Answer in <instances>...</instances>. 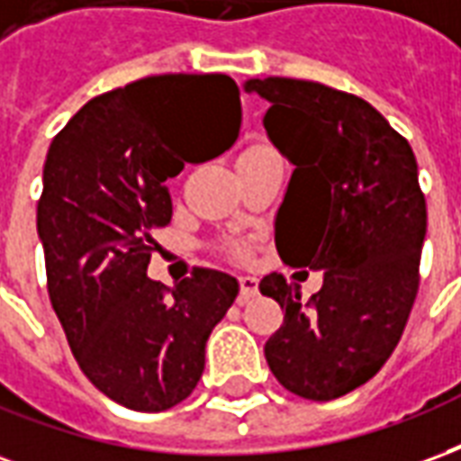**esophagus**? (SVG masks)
I'll return each instance as SVG.
<instances>
[{
    "label": "esophagus",
    "mask_w": 461,
    "mask_h": 461,
    "mask_svg": "<svg viewBox=\"0 0 461 461\" xmlns=\"http://www.w3.org/2000/svg\"><path fill=\"white\" fill-rule=\"evenodd\" d=\"M257 294H259V281L254 276H240V303H247Z\"/></svg>",
    "instance_id": "obj_1"
}]
</instances>
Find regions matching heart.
Instances as JSON below:
<instances>
[{
  "label": "heart",
  "mask_w": 461,
  "mask_h": 461,
  "mask_svg": "<svg viewBox=\"0 0 461 461\" xmlns=\"http://www.w3.org/2000/svg\"><path fill=\"white\" fill-rule=\"evenodd\" d=\"M274 155H276V152L271 150L269 145H251V148H247V150L241 152L240 160H261V158H274ZM227 254L241 259V257H244V249L237 247V244H230V247H227Z\"/></svg>",
  "instance_id": "b5f03b06"
}]
</instances>
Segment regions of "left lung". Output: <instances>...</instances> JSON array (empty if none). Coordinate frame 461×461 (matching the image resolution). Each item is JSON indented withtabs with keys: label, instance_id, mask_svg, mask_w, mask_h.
<instances>
[{
	"label": "left lung",
	"instance_id": "1",
	"mask_svg": "<svg viewBox=\"0 0 461 461\" xmlns=\"http://www.w3.org/2000/svg\"><path fill=\"white\" fill-rule=\"evenodd\" d=\"M244 88L271 104L264 128L294 165L276 214L279 257L323 271L309 301L284 274L261 279L284 309L264 356L289 393L336 400L383 367L415 303L427 231L415 152L353 94L281 76Z\"/></svg>",
	"mask_w": 461,
	"mask_h": 461
}]
</instances>
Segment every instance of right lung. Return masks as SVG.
Masks as SVG:
<instances>
[{"label":"right lung","instance_id":"obj_1","mask_svg":"<svg viewBox=\"0 0 461 461\" xmlns=\"http://www.w3.org/2000/svg\"><path fill=\"white\" fill-rule=\"evenodd\" d=\"M240 88L224 74H162L91 98L54 138L36 230L46 289L86 377L118 405L162 412L197 387L204 346L240 284L194 269L148 279L172 220L167 177L237 140Z\"/></svg>","mask_w":461,"mask_h":461}]
</instances>
